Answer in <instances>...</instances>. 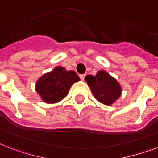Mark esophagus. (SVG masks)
<instances>
[{
  "label": "esophagus",
  "instance_id": "1",
  "mask_svg": "<svg viewBox=\"0 0 158 158\" xmlns=\"http://www.w3.org/2000/svg\"><path fill=\"white\" fill-rule=\"evenodd\" d=\"M85 76H86L85 74H80V75H79V77H80V79H81V80H84V78H85Z\"/></svg>",
  "mask_w": 158,
  "mask_h": 158
}]
</instances>
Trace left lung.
<instances>
[{"instance_id": "left-lung-1", "label": "left lung", "mask_w": 158, "mask_h": 158, "mask_svg": "<svg viewBox=\"0 0 158 158\" xmlns=\"http://www.w3.org/2000/svg\"><path fill=\"white\" fill-rule=\"evenodd\" d=\"M85 81L91 89L95 98L101 103L111 105L121 94V87L116 79L104 70H100L95 76L87 75Z\"/></svg>"}]
</instances>
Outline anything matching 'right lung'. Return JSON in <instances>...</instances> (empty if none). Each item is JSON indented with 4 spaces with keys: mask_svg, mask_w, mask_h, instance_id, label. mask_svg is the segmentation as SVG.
Returning a JSON list of instances; mask_svg holds the SVG:
<instances>
[{
    "mask_svg": "<svg viewBox=\"0 0 158 158\" xmlns=\"http://www.w3.org/2000/svg\"><path fill=\"white\" fill-rule=\"evenodd\" d=\"M79 81V77L73 70L67 71L60 66L43 74L36 84L38 92L47 103H56L67 96L72 84Z\"/></svg>",
    "mask_w": 158,
    "mask_h": 158,
    "instance_id": "right-lung-1",
    "label": "right lung"
}]
</instances>
